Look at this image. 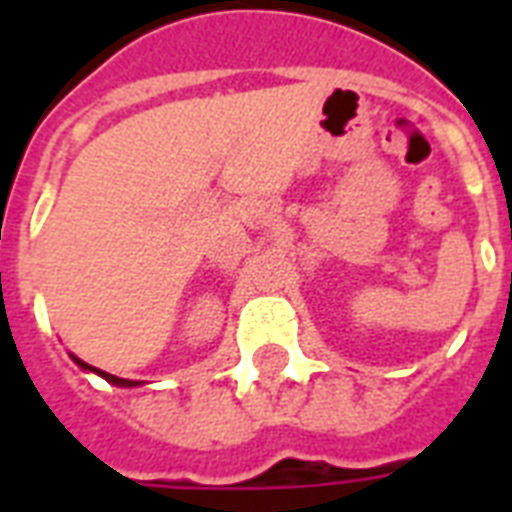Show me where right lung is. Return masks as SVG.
I'll return each mask as SVG.
<instances>
[{"mask_svg":"<svg viewBox=\"0 0 512 512\" xmlns=\"http://www.w3.org/2000/svg\"><path fill=\"white\" fill-rule=\"evenodd\" d=\"M76 364L82 366V369H92V372H98L100 377H106L108 382H114V385H127V388H132V385H138V382H132V380H122V377H114V374H108V372H100V369H95V366H87L84 361H79V358H74Z\"/></svg>","mask_w":512,"mask_h":512,"instance_id":"obj_1","label":"right lung"}]
</instances>
